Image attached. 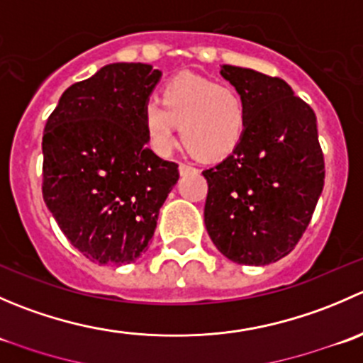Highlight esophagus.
I'll list each match as a JSON object with an SVG mask.
<instances>
[{
    "mask_svg": "<svg viewBox=\"0 0 363 363\" xmlns=\"http://www.w3.org/2000/svg\"><path fill=\"white\" fill-rule=\"evenodd\" d=\"M195 172H196V168H195V167H191V164H184V163L179 164V174H181V175H186V174H195Z\"/></svg>",
    "mask_w": 363,
    "mask_h": 363,
    "instance_id": "34e87169",
    "label": "esophagus"
}]
</instances>
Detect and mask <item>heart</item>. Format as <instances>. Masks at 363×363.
Returning a JSON list of instances; mask_svg holds the SVG:
<instances>
[{
  "label": "heart",
  "instance_id": "1",
  "mask_svg": "<svg viewBox=\"0 0 363 363\" xmlns=\"http://www.w3.org/2000/svg\"><path fill=\"white\" fill-rule=\"evenodd\" d=\"M145 137L158 155H168L175 124L186 147L202 160H218L240 144L247 111L239 91L199 75H179L161 89V104L147 100L142 111Z\"/></svg>",
  "mask_w": 363,
  "mask_h": 363
}]
</instances>
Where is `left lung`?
<instances>
[{
    "label": "left lung",
    "instance_id": "left-lung-1",
    "mask_svg": "<svg viewBox=\"0 0 363 363\" xmlns=\"http://www.w3.org/2000/svg\"><path fill=\"white\" fill-rule=\"evenodd\" d=\"M219 73L244 98L247 124L232 155L202 172L205 228L232 262L269 265L294 251L323 189L316 116L283 79L232 65Z\"/></svg>",
    "mask_w": 363,
    "mask_h": 363
}]
</instances>
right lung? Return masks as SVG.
Segmentation results:
<instances>
[{
    "label": "right lung",
    "mask_w": 363,
    "mask_h": 363,
    "mask_svg": "<svg viewBox=\"0 0 363 363\" xmlns=\"http://www.w3.org/2000/svg\"><path fill=\"white\" fill-rule=\"evenodd\" d=\"M161 79L112 63L69 86L43 130V200L91 262L124 265L147 251L177 164L147 149L142 111Z\"/></svg>",
    "instance_id": "right-lung-1"
}]
</instances>
